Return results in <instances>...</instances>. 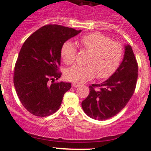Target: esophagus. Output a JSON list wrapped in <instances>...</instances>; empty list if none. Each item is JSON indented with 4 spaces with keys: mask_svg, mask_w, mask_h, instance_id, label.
<instances>
[{
    "mask_svg": "<svg viewBox=\"0 0 151 151\" xmlns=\"http://www.w3.org/2000/svg\"><path fill=\"white\" fill-rule=\"evenodd\" d=\"M80 86V84H78V83H72V86L73 87H74V88H77V87H78V86Z\"/></svg>",
    "mask_w": 151,
    "mask_h": 151,
    "instance_id": "1",
    "label": "esophagus"
}]
</instances>
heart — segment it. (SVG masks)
Returning a JSON list of instances; mask_svg holds the SVG:
<instances>
[{"label":"heart","instance_id":"b5f03b06","mask_svg":"<svg viewBox=\"0 0 151 151\" xmlns=\"http://www.w3.org/2000/svg\"><path fill=\"white\" fill-rule=\"evenodd\" d=\"M83 50L90 53L86 66H75L68 68L65 78L74 83H83L93 78L106 79L111 77L119 67L123 55V48L119 42L112 41L109 37L99 32L83 35L80 39ZM61 58L67 65L75 62L77 48L72 42L67 40L60 50Z\"/></svg>","mask_w":151,"mask_h":151}]
</instances>
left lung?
<instances>
[{"instance_id":"obj_1","label":"left lung","mask_w":151,"mask_h":151,"mask_svg":"<svg viewBox=\"0 0 151 151\" xmlns=\"http://www.w3.org/2000/svg\"><path fill=\"white\" fill-rule=\"evenodd\" d=\"M138 78V63L130 45L125 46L122 63L106 81L89 86L88 96L82 102L86 114L105 120L120 112L134 94Z\"/></svg>"}]
</instances>
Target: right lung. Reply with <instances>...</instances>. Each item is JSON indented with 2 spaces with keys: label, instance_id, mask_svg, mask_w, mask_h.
Masks as SVG:
<instances>
[{
  "label": "right lung",
  "instance_id": "obj_1",
  "mask_svg": "<svg viewBox=\"0 0 151 151\" xmlns=\"http://www.w3.org/2000/svg\"><path fill=\"white\" fill-rule=\"evenodd\" d=\"M80 32L60 25H46L32 34L22 46L14 65V86L22 105L35 116L53 114L71 88L70 83L55 80L62 74L59 66L63 44Z\"/></svg>",
  "mask_w": 151,
  "mask_h": 151
}]
</instances>
